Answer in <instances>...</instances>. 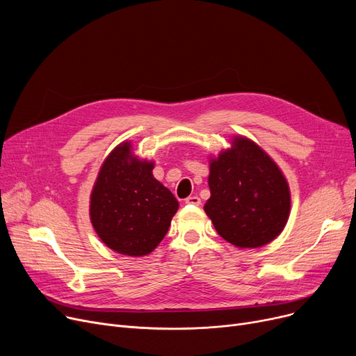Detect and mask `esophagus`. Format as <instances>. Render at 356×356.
<instances>
[{
	"mask_svg": "<svg viewBox=\"0 0 356 356\" xmlns=\"http://www.w3.org/2000/svg\"><path fill=\"white\" fill-rule=\"evenodd\" d=\"M186 204H193V207H199L200 199H199V196H189L188 199H186Z\"/></svg>",
	"mask_w": 356,
	"mask_h": 356,
	"instance_id": "1",
	"label": "esophagus"
}]
</instances>
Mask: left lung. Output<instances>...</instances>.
<instances>
[{
    "label": "left lung",
    "mask_w": 356,
    "mask_h": 356,
    "mask_svg": "<svg viewBox=\"0 0 356 356\" xmlns=\"http://www.w3.org/2000/svg\"><path fill=\"white\" fill-rule=\"evenodd\" d=\"M209 189L204 212L235 247H263L286 227L289 184L277 164L247 138H235L232 148L211 163Z\"/></svg>",
    "instance_id": "1"
}]
</instances>
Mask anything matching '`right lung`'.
<instances>
[{
  "mask_svg": "<svg viewBox=\"0 0 356 356\" xmlns=\"http://www.w3.org/2000/svg\"><path fill=\"white\" fill-rule=\"evenodd\" d=\"M153 163L122 143L104 161L90 195V220L104 244L124 255L152 252L165 236L179 202L152 173Z\"/></svg>",
  "mask_w": 356,
  "mask_h": 356,
  "instance_id": "1",
  "label": "right lung"
}]
</instances>
